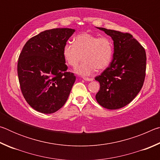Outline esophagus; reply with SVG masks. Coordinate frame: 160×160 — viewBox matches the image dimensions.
Returning a JSON list of instances; mask_svg holds the SVG:
<instances>
[{"label":"esophagus","instance_id":"1","mask_svg":"<svg viewBox=\"0 0 160 160\" xmlns=\"http://www.w3.org/2000/svg\"><path fill=\"white\" fill-rule=\"evenodd\" d=\"M83 80H86V81H92V80H93L92 78H83Z\"/></svg>","mask_w":160,"mask_h":160}]
</instances>
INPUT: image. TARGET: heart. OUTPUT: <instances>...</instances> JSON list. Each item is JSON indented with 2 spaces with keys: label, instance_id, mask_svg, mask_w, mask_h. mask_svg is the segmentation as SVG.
<instances>
[{
  "label": "heart",
  "instance_id": "obj_1",
  "mask_svg": "<svg viewBox=\"0 0 160 160\" xmlns=\"http://www.w3.org/2000/svg\"><path fill=\"white\" fill-rule=\"evenodd\" d=\"M113 51L114 46L109 37L83 32L74 37L73 43L65 44L63 56L67 64L72 68H76L83 57L76 72L87 76L97 69H106L112 61Z\"/></svg>",
  "mask_w": 160,
  "mask_h": 160
}]
</instances>
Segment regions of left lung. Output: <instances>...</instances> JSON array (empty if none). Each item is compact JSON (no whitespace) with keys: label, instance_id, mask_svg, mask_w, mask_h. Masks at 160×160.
<instances>
[{"label":"left lung","instance_id":"1","mask_svg":"<svg viewBox=\"0 0 160 160\" xmlns=\"http://www.w3.org/2000/svg\"><path fill=\"white\" fill-rule=\"evenodd\" d=\"M112 37L114 45L113 60L101 75L97 102L108 109H118L128 104L141 90L145 78L144 47L127 32L98 28Z\"/></svg>","mask_w":160,"mask_h":160}]
</instances>
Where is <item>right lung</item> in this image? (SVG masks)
<instances>
[{
  "label": "right lung",
  "mask_w": 160,
  "mask_h": 160,
  "mask_svg": "<svg viewBox=\"0 0 160 160\" xmlns=\"http://www.w3.org/2000/svg\"><path fill=\"white\" fill-rule=\"evenodd\" d=\"M75 29L46 30L29 39L19 56L18 75L26 102L37 112L52 113L66 102L75 81L67 70L63 48Z\"/></svg>",
  "instance_id": "right-lung-1"
}]
</instances>
